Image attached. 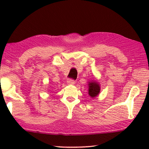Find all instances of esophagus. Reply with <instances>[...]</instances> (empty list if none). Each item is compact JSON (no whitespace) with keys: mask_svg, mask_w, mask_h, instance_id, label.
Wrapping results in <instances>:
<instances>
[{"mask_svg":"<svg viewBox=\"0 0 149 149\" xmlns=\"http://www.w3.org/2000/svg\"><path fill=\"white\" fill-rule=\"evenodd\" d=\"M74 83H75V81L73 80V79H68V81H67V83H68V85H74Z\"/></svg>","mask_w":149,"mask_h":149,"instance_id":"obj_1","label":"esophagus"}]
</instances>
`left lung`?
<instances>
[{
	"instance_id": "1",
	"label": "left lung",
	"mask_w": 149,
	"mask_h": 149,
	"mask_svg": "<svg viewBox=\"0 0 149 149\" xmlns=\"http://www.w3.org/2000/svg\"><path fill=\"white\" fill-rule=\"evenodd\" d=\"M89 95L91 97H95L99 94L100 91V87L99 83L96 81H93L91 82H89Z\"/></svg>"
}]
</instances>
